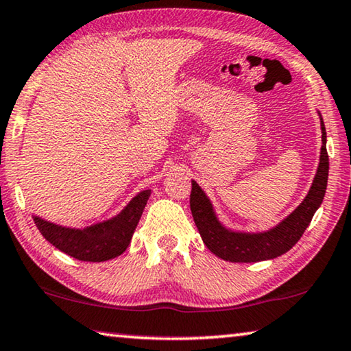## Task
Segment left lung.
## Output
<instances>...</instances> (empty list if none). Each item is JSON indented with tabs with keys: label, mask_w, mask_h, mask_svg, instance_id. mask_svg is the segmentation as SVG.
Instances as JSON below:
<instances>
[{
	"label": "left lung",
	"mask_w": 351,
	"mask_h": 351,
	"mask_svg": "<svg viewBox=\"0 0 351 351\" xmlns=\"http://www.w3.org/2000/svg\"><path fill=\"white\" fill-rule=\"evenodd\" d=\"M320 123L323 143L320 150V163L311 190L304 201L282 223L267 232L246 234V232L226 229L215 215L212 202L206 196V193L201 190V186L196 182L191 180L190 207L194 223H196L199 234L202 237V241L215 256L228 262L241 263L268 261V258L282 256L301 239L317 208L320 207L326 191L330 160H328L326 152V130L322 117Z\"/></svg>",
	"instance_id": "obj_1"
}]
</instances>
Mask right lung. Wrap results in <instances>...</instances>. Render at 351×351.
<instances>
[{
    "instance_id": "right-lung-1",
    "label": "right lung",
    "mask_w": 351,
    "mask_h": 351,
    "mask_svg": "<svg viewBox=\"0 0 351 351\" xmlns=\"http://www.w3.org/2000/svg\"><path fill=\"white\" fill-rule=\"evenodd\" d=\"M149 196L150 190L141 191L117 217L86 229L62 228L39 217L32 218L44 239L59 251L78 261L105 262L121 256L130 245Z\"/></svg>"
}]
</instances>
